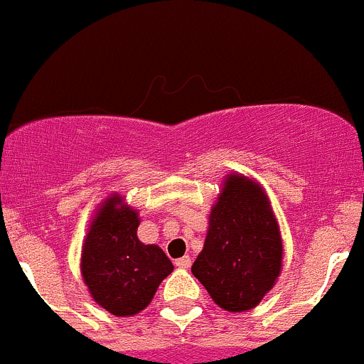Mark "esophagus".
I'll return each mask as SVG.
<instances>
[{
  "instance_id": "obj_1",
  "label": "esophagus",
  "mask_w": 364,
  "mask_h": 364,
  "mask_svg": "<svg viewBox=\"0 0 364 364\" xmlns=\"http://www.w3.org/2000/svg\"><path fill=\"white\" fill-rule=\"evenodd\" d=\"M175 265H177L178 269H187L191 265V258L189 257L178 258V260H175Z\"/></svg>"
}]
</instances>
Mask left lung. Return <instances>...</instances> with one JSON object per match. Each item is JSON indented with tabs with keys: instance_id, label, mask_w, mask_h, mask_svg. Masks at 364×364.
Returning <instances> with one entry per match:
<instances>
[{
	"instance_id": "obj_1",
	"label": "left lung",
	"mask_w": 364,
	"mask_h": 364,
	"mask_svg": "<svg viewBox=\"0 0 364 364\" xmlns=\"http://www.w3.org/2000/svg\"><path fill=\"white\" fill-rule=\"evenodd\" d=\"M282 267V232L267 193L255 178L232 171L212 205L191 272L219 308L242 313L271 292Z\"/></svg>"
}]
</instances>
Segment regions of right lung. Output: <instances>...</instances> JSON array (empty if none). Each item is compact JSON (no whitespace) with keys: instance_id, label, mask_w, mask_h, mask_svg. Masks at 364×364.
<instances>
[{"instance_id":"right-lung-1","label":"right lung","mask_w":364,"mask_h":364,"mask_svg":"<svg viewBox=\"0 0 364 364\" xmlns=\"http://www.w3.org/2000/svg\"><path fill=\"white\" fill-rule=\"evenodd\" d=\"M139 212L118 193L100 201L81 247V276L92 299L114 316H134L152 303L173 264L138 239Z\"/></svg>"}]
</instances>
